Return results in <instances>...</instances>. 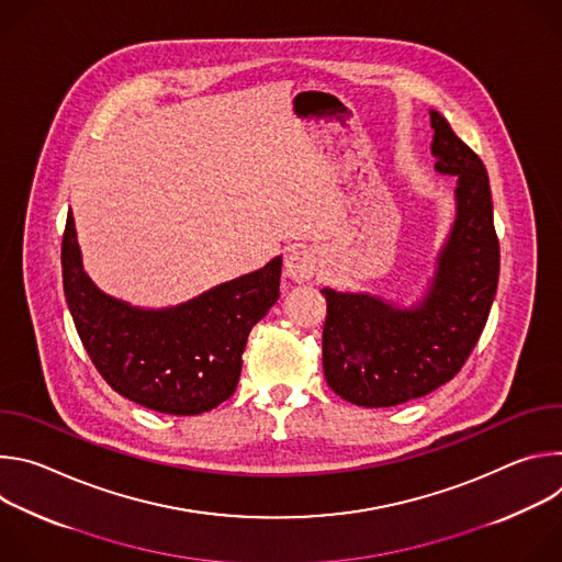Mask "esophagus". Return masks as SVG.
<instances>
[{
    "mask_svg": "<svg viewBox=\"0 0 562 562\" xmlns=\"http://www.w3.org/2000/svg\"><path fill=\"white\" fill-rule=\"evenodd\" d=\"M317 269H319V256L315 249L306 245H295L289 249L284 260L286 278L295 282H304V280H311L317 273Z\"/></svg>",
    "mask_w": 562,
    "mask_h": 562,
    "instance_id": "34e87169",
    "label": "esophagus"
}]
</instances>
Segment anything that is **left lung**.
Wrapping results in <instances>:
<instances>
[{"label":"left lung","mask_w":562,"mask_h":562,"mask_svg":"<svg viewBox=\"0 0 562 562\" xmlns=\"http://www.w3.org/2000/svg\"><path fill=\"white\" fill-rule=\"evenodd\" d=\"M436 171L453 176L456 220L436 276L414 306L369 293L323 289L327 384L358 407H395L449 382L483 334L498 289L501 247L487 169L438 113L429 111Z\"/></svg>","instance_id":"1"}]
</instances>
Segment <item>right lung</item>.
Here are the masks:
<instances>
[{
  "label": "right lung",
  "instance_id": "1",
  "mask_svg": "<svg viewBox=\"0 0 562 562\" xmlns=\"http://www.w3.org/2000/svg\"><path fill=\"white\" fill-rule=\"evenodd\" d=\"M282 258L171 306L139 308L102 293L85 273L72 213L61 239L64 295L100 375L133 403L198 416L228 400L251 329L280 297Z\"/></svg>",
  "mask_w": 562,
  "mask_h": 562
}]
</instances>
